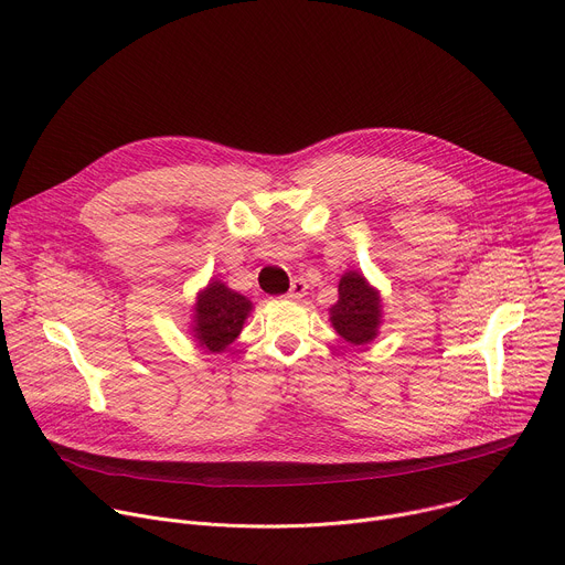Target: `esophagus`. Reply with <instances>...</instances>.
<instances>
[{
    "label": "esophagus",
    "mask_w": 565,
    "mask_h": 565,
    "mask_svg": "<svg viewBox=\"0 0 565 565\" xmlns=\"http://www.w3.org/2000/svg\"><path fill=\"white\" fill-rule=\"evenodd\" d=\"M306 290H308V284H306L303 279H295V281L290 284L288 297H290V299H301V297L306 295Z\"/></svg>",
    "instance_id": "34e87169"
}]
</instances>
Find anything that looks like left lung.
Here are the masks:
<instances>
[{
  "instance_id": "left-lung-1",
  "label": "left lung",
  "mask_w": 565,
  "mask_h": 565,
  "mask_svg": "<svg viewBox=\"0 0 565 565\" xmlns=\"http://www.w3.org/2000/svg\"><path fill=\"white\" fill-rule=\"evenodd\" d=\"M380 297L360 273H347L340 279V299L331 308L335 331L351 344H366L377 335Z\"/></svg>"
}]
</instances>
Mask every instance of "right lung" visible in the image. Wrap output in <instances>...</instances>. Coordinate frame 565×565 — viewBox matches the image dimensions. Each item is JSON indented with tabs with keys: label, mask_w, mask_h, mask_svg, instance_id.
I'll return each mask as SVG.
<instances>
[{
	"label": "right lung",
	"mask_w": 565,
	"mask_h": 565,
	"mask_svg": "<svg viewBox=\"0 0 565 565\" xmlns=\"http://www.w3.org/2000/svg\"><path fill=\"white\" fill-rule=\"evenodd\" d=\"M253 303L221 281H212L196 301V340L212 353L230 347L250 312Z\"/></svg>",
	"instance_id": "add662e5"
}]
</instances>
